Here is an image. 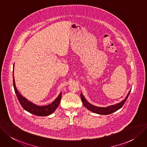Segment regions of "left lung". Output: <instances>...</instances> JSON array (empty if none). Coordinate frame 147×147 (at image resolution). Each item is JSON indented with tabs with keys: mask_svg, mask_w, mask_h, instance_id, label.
Masks as SVG:
<instances>
[{
	"mask_svg": "<svg viewBox=\"0 0 147 147\" xmlns=\"http://www.w3.org/2000/svg\"><path fill=\"white\" fill-rule=\"evenodd\" d=\"M130 92H131V90L129 91L127 96L125 97V98L124 99V100H122L119 103L116 104L115 105H109V106H108L107 107H96V106H95V105L90 104L89 102H88L85 99L84 96L83 95V94H82L81 93L80 96H81L82 102H83V105L88 110H89L90 111H92V112H93V113H95L99 114V115H109V114L115 112V111L120 109L123 106V105H124V104H125L126 100L128 97V95H129V94H130Z\"/></svg>",
	"mask_w": 147,
	"mask_h": 147,
	"instance_id": "obj_1",
	"label": "left lung"
}]
</instances>
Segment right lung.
Returning <instances> with one entry per match:
<instances>
[{
  "label": "right lung",
  "instance_id": "obj_1",
  "mask_svg": "<svg viewBox=\"0 0 147 147\" xmlns=\"http://www.w3.org/2000/svg\"><path fill=\"white\" fill-rule=\"evenodd\" d=\"M14 69V67H13ZM13 86L15 93L17 99L21 104L22 107L26 111L31 113L33 115H35L38 116H46L51 115L52 113L54 112L55 110L58 107V105L60 104L61 98V92L58 97L52 102L51 104L48 105H43V106H38V105L35 104L30 101H29L27 99L23 97L21 94L19 92L18 90L17 89L15 81L14 78V72H13Z\"/></svg>",
  "mask_w": 147,
  "mask_h": 147
}]
</instances>
